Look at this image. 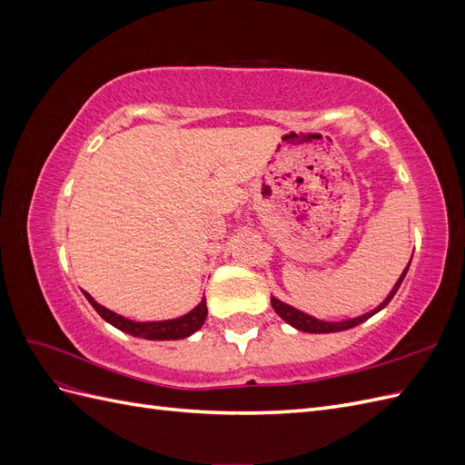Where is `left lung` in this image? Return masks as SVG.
<instances>
[{
    "label": "left lung",
    "instance_id": "obj_1",
    "mask_svg": "<svg viewBox=\"0 0 465 465\" xmlns=\"http://www.w3.org/2000/svg\"><path fill=\"white\" fill-rule=\"evenodd\" d=\"M407 270H410V265L405 267V272L401 273V277H400V281L396 283V287L391 289V292L388 294V299L380 304L378 308H374L372 312H369V314H364V316H359V318H353V320H347V322H322V320H316V318H312V316H308V314H304V312H301V311H297V308H292V306H289V304H285V302H281V301H277V299H273L272 297V306H273V311L283 318L285 322H289L292 328H297V330H301V331H308V333H330V331H343V330H349V328H355V326H359V323H362L364 320H369L372 314H376V312H380L382 311V308L393 299V294L398 292V289H400V285H401V281H403V277H405V273H407Z\"/></svg>",
    "mask_w": 465,
    "mask_h": 465
}]
</instances>
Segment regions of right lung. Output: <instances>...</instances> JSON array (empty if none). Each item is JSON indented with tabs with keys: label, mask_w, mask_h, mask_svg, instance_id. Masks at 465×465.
Wrapping results in <instances>:
<instances>
[{
	"label": "right lung",
	"mask_w": 465,
	"mask_h": 465,
	"mask_svg": "<svg viewBox=\"0 0 465 465\" xmlns=\"http://www.w3.org/2000/svg\"><path fill=\"white\" fill-rule=\"evenodd\" d=\"M87 301L91 302V306L94 311L101 314L108 323L112 326L130 333L134 337H143V340H157V341H164V340H182V337H188L193 331H198L207 316V304L205 299L193 308L192 312L174 318V320H164V322H132L128 318H124L116 312L108 311V308L101 306L96 301H93V297L89 292H85Z\"/></svg>",
	"instance_id": "1"
}]
</instances>
